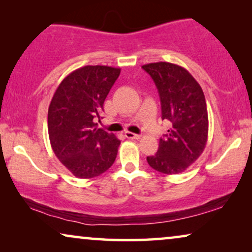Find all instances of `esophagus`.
Returning <instances> with one entry per match:
<instances>
[{"instance_id": "1", "label": "esophagus", "mask_w": 252, "mask_h": 252, "mask_svg": "<svg viewBox=\"0 0 252 252\" xmlns=\"http://www.w3.org/2000/svg\"><path fill=\"white\" fill-rule=\"evenodd\" d=\"M125 136L127 139H130V140H139L141 137V135H139V134H134L132 132H125Z\"/></svg>"}]
</instances>
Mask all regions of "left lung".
<instances>
[{"label":"left lung","mask_w":252,"mask_h":252,"mask_svg":"<svg viewBox=\"0 0 252 252\" xmlns=\"http://www.w3.org/2000/svg\"><path fill=\"white\" fill-rule=\"evenodd\" d=\"M159 93L161 119L172 124L158 151L147 157L154 170L164 174L184 172L201 156L208 141L209 118L205 96L194 77L167 62L143 65Z\"/></svg>","instance_id":"left-lung-1"}]
</instances>
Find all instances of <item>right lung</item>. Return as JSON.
Segmentation results:
<instances>
[{"mask_svg":"<svg viewBox=\"0 0 252 252\" xmlns=\"http://www.w3.org/2000/svg\"><path fill=\"white\" fill-rule=\"evenodd\" d=\"M120 68L87 65L71 72L55 92L48 109L51 148L74 177H98L111 167L120 141L98 128L103 104Z\"/></svg>","mask_w":252,"mask_h":252,"instance_id":"right-lung-1","label":"right lung"}]
</instances>
